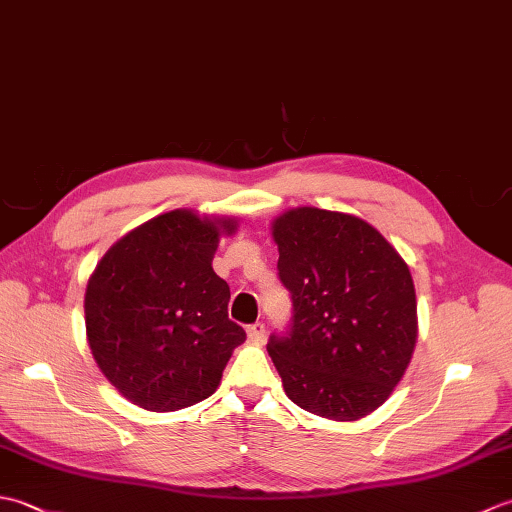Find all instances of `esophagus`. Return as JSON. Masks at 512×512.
<instances>
[{"label": "esophagus", "mask_w": 512, "mask_h": 512, "mask_svg": "<svg viewBox=\"0 0 512 512\" xmlns=\"http://www.w3.org/2000/svg\"><path fill=\"white\" fill-rule=\"evenodd\" d=\"M248 339L253 341V343H257V345H262L264 343V334H266V328H264V323H253V325H248Z\"/></svg>", "instance_id": "obj_1"}]
</instances>
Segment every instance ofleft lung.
Instances as JSON below:
<instances>
[{
  "mask_svg": "<svg viewBox=\"0 0 512 512\" xmlns=\"http://www.w3.org/2000/svg\"><path fill=\"white\" fill-rule=\"evenodd\" d=\"M270 231L295 308L290 332L266 345L286 396L328 420L369 416L405 376L418 341L407 262L350 213L297 206Z\"/></svg>",
  "mask_w": 512,
  "mask_h": 512,
  "instance_id": "8db88e82",
  "label": "left lung"
}]
</instances>
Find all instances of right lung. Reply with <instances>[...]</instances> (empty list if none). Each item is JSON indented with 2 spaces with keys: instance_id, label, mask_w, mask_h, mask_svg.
Listing matches in <instances>:
<instances>
[{
  "instance_id": "1",
  "label": "right lung",
  "mask_w": 512,
  "mask_h": 512,
  "mask_svg": "<svg viewBox=\"0 0 512 512\" xmlns=\"http://www.w3.org/2000/svg\"><path fill=\"white\" fill-rule=\"evenodd\" d=\"M235 217L176 209L107 250L85 288L96 365L129 402L178 411L209 398L246 332L228 319V284L213 255Z\"/></svg>"
}]
</instances>
